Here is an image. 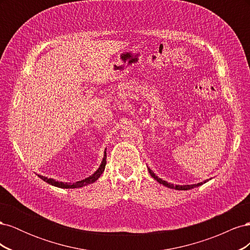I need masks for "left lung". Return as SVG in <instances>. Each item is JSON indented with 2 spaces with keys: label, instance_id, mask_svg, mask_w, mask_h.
<instances>
[{
  "label": "left lung",
  "instance_id": "1",
  "mask_svg": "<svg viewBox=\"0 0 250 250\" xmlns=\"http://www.w3.org/2000/svg\"><path fill=\"white\" fill-rule=\"evenodd\" d=\"M148 171H149V173H150V175L152 176L157 183H160L161 185H164L165 187H167V188H175V190H191V188H196V187H199V186H201V185H203V184H206L207 181H208V180H204V181H202V183H198L197 185H187V186H179V185H175L174 186L173 184H170V183H167V181H165V180H163L162 178H160V177H157L155 174H154V172L151 170L150 168H148Z\"/></svg>",
  "mask_w": 250,
  "mask_h": 250
}]
</instances>
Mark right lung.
Listing matches in <instances>:
<instances>
[{"label": "right lung", "mask_w": 250, "mask_h": 250, "mask_svg": "<svg viewBox=\"0 0 250 250\" xmlns=\"http://www.w3.org/2000/svg\"><path fill=\"white\" fill-rule=\"evenodd\" d=\"M105 165H106V151H104V157L101 162L100 167L98 168V170L92 174L89 177L85 178V179H82L79 181H76V183H62V181H57L53 178H48L46 176H42V175H37L41 179H42L43 181H46V183L54 186V187H58V188H82L84 186H87L89 184H93L95 181L101 176V174L103 173L104 169H105Z\"/></svg>", "instance_id": "right-lung-1"}]
</instances>
